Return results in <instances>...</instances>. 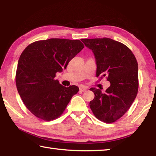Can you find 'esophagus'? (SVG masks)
Listing matches in <instances>:
<instances>
[{
	"label": "esophagus",
	"instance_id": "esophagus-1",
	"mask_svg": "<svg viewBox=\"0 0 156 156\" xmlns=\"http://www.w3.org/2000/svg\"><path fill=\"white\" fill-rule=\"evenodd\" d=\"M87 90V87H84V86H82L80 87V91L82 92H84V91H86Z\"/></svg>",
	"mask_w": 156,
	"mask_h": 156
}]
</instances>
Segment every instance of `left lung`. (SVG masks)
<instances>
[{
    "instance_id": "8db88e82",
    "label": "left lung",
    "mask_w": 156,
    "mask_h": 156,
    "mask_svg": "<svg viewBox=\"0 0 156 156\" xmlns=\"http://www.w3.org/2000/svg\"><path fill=\"white\" fill-rule=\"evenodd\" d=\"M81 41L96 58V77L100 80L107 76L111 84L104 94L99 89H90L95 97L89 106L98 120L114 122L129 109L138 94V62L131 49L118 41L108 38Z\"/></svg>"
}]
</instances>
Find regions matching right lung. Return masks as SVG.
I'll use <instances>...</instances> for the list:
<instances>
[{
  "label": "right lung",
  "instance_id": "right-lung-1",
  "mask_svg": "<svg viewBox=\"0 0 156 156\" xmlns=\"http://www.w3.org/2000/svg\"><path fill=\"white\" fill-rule=\"evenodd\" d=\"M83 48L79 40L50 38L34 42L22 52L16 84L26 107L36 117L45 121L56 119L78 93L77 86L65 87L55 77Z\"/></svg>",
  "mask_w": 156,
  "mask_h": 156
}]
</instances>
